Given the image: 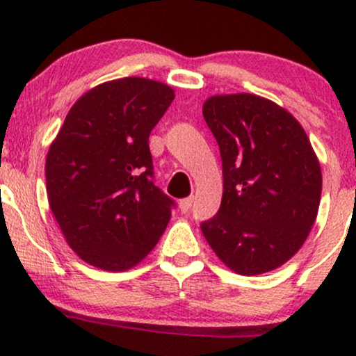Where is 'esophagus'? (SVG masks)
I'll use <instances>...</instances> for the list:
<instances>
[{
	"label": "esophagus",
	"instance_id": "obj_1",
	"mask_svg": "<svg viewBox=\"0 0 356 356\" xmlns=\"http://www.w3.org/2000/svg\"><path fill=\"white\" fill-rule=\"evenodd\" d=\"M178 204H179V210H181V213H188L191 210V207H193V198L181 200Z\"/></svg>",
	"mask_w": 356,
	"mask_h": 356
}]
</instances>
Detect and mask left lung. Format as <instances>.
<instances>
[{"label":"left lung","mask_w":356,"mask_h":356,"mask_svg":"<svg viewBox=\"0 0 356 356\" xmlns=\"http://www.w3.org/2000/svg\"><path fill=\"white\" fill-rule=\"evenodd\" d=\"M203 116L220 146L223 198L200 227L229 270L261 275L302 248L316 220L321 170L302 124L250 93L216 95Z\"/></svg>","instance_id":"8db88e82"}]
</instances>
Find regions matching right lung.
<instances>
[{
    "label": "right lung",
    "instance_id": "right-lung-1",
    "mask_svg": "<svg viewBox=\"0 0 356 356\" xmlns=\"http://www.w3.org/2000/svg\"><path fill=\"white\" fill-rule=\"evenodd\" d=\"M175 91L129 76L95 86L71 106L46 156L49 208L74 253L106 271L154 248L175 202L153 181L148 138Z\"/></svg>",
    "mask_w": 356,
    "mask_h": 356
}]
</instances>
